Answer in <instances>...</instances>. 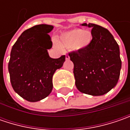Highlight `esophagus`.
Here are the masks:
<instances>
[{"label":"esophagus","instance_id":"esophagus-1","mask_svg":"<svg viewBox=\"0 0 130 130\" xmlns=\"http://www.w3.org/2000/svg\"><path fill=\"white\" fill-rule=\"evenodd\" d=\"M66 59H67V60H69V55H66Z\"/></svg>","mask_w":130,"mask_h":130}]
</instances>
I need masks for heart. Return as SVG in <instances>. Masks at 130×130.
<instances>
[{
  "label": "heart",
  "instance_id": "heart-1",
  "mask_svg": "<svg viewBox=\"0 0 130 130\" xmlns=\"http://www.w3.org/2000/svg\"><path fill=\"white\" fill-rule=\"evenodd\" d=\"M91 32L83 29H73L62 33L58 38V43L63 47L76 50H81L87 47L92 41Z\"/></svg>",
  "mask_w": 130,
  "mask_h": 130
}]
</instances>
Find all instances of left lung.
<instances>
[{
    "label": "left lung",
    "instance_id": "obj_1",
    "mask_svg": "<svg viewBox=\"0 0 130 130\" xmlns=\"http://www.w3.org/2000/svg\"><path fill=\"white\" fill-rule=\"evenodd\" d=\"M91 28L92 41L85 48L69 53L74 63L75 85L83 93L102 95L118 83L122 68L119 47L107 29L84 23Z\"/></svg>",
    "mask_w": 130,
    "mask_h": 130
}]
</instances>
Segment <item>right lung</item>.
Here are the masks:
<instances>
[{"instance_id": "right-lung-1", "label": "right lung", "mask_w": 130, "mask_h": 130, "mask_svg": "<svg viewBox=\"0 0 130 130\" xmlns=\"http://www.w3.org/2000/svg\"><path fill=\"white\" fill-rule=\"evenodd\" d=\"M53 27L39 24L26 29L13 45L8 62L10 80L14 91L29 102L46 98L53 89V75L65 61L49 56L52 47L48 33Z\"/></svg>"}]
</instances>
